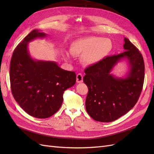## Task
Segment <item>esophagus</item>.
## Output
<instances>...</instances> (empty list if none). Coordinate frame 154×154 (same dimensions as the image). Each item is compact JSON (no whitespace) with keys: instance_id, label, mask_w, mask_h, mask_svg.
<instances>
[{"instance_id":"34e87169","label":"esophagus","mask_w":154,"mask_h":154,"mask_svg":"<svg viewBox=\"0 0 154 154\" xmlns=\"http://www.w3.org/2000/svg\"><path fill=\"white\" fill-rule=\"evenodd\" d=\"M76 82L82 83L83 82V75L81 73H78L76 75Z\"/></svg>"}]
</instances>
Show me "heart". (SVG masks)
<instances>
[{
  "instance_id": "obj_1",
  "label": "heart",
  "mask_w": 154,
  "mask_h": 154,
  "mask_svg": "<svg viewBox=\"0 0 154 154\" xmlns=\"http://www.w3.org/2000/svg\"><path fill=\"white\" fill-rule=\"evenodd\" d=\"M113 49V42L110 39L100 36H87L74 41L71 52L75 55H83L85 63L94 65L101 62Z\"/></svg>"
}]
</instances>
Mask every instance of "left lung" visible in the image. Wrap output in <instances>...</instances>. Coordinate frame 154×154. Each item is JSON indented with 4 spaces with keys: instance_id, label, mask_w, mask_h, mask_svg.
I'll return each instance as SVG.
<instances>
[{
    "instance_id": "1",
    "label": "left lung",
    "mask_w": 154,
    "mask_h": 154,
    "mask_svg": "<svg viewBox=\"0 0 154 154\" xmlns=\"http://www.w3.org/2000/svg\"><path fill=\"white\" fill-rule=\"evenodd\" d=\"M124 41V52L85 69L83 80L88 89L85 108L97 122H111L122 117L133 108L141 94L144 78L143 56L128 38ZM123 59L127 60L129 72L125 78L116 77L110 72Z\"/></svg>"
}]
</instances>
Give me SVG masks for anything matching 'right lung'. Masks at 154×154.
<instances>
[{"label":"right lung","mask_w":154,"mask_h":154,"mask_svg":"<svg viewBox=\"0 0 154 154\" xmlns=\"http://www.w3.org/2000/svg\"><path fill=\"white\" fill-rule=\"evenodd\" d=\"M46 34L32 30L14 50L10 63L11 89L15 101L26 112L35 118L51 117L60 109L63 94L76 83L73 71L60 68L55 62L32 59L28 43Z\"/></svg>","instance_id":"add662e5"}]
</instances>
